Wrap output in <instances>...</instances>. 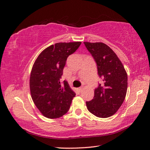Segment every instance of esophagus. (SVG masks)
I'll use <instances>...</instances> for the list:
<instances>
[{"mask_svg": "<svg viewBox=\"0 0 150 150\" xmlns=\"http://www.w3.org/2000/svg\"><path fill=\"white\" fill-rule=\"evenodd\" d=\"M78 91H79V92H81V91H83V86H81V87L78 88Z\"/></svg>", "mask_w": 150, "mask_h": 150, "instance_id": "1", "label": "esophagus"}]
</instances>
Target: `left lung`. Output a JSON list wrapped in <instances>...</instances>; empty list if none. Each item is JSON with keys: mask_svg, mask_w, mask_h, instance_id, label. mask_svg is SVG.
<instances>
[{"mask_svg": "<svg viewBox=\"0 0 150 150\" xmlns=\"http://www.w3.org/2000/svg\"><path fill=\"white\" fill-rule=\"evenodd\" d=\"M84 44L95 59L98 75L103 81L95 89L94 98L86 102V107L96 117H109L117 112L125 100L127 73L117 56L107 45L88 42Z\"/></svg>", "mask_w": 150, "mask_h": 150, "instance_id": "1", "label": "left lung"}]
</instances>
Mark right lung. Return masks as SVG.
Returning a JSON list of instances; mask_svg holds the SVG:
<instances>
[{"label": "right lung", "mask_w": 150, "mask_h": 150, "mask_svg": "<svg viewBox=\"0 0 150 150\" xmlns=\"http://www.w3.org/2000/svg\"><path fill=\"white\" fill-rule=\"evenodd\" d=\"M81 44L60 42L50 45L39 54L33 64L30 92L35 105L46 117L59 118L69 111L76 94L67 81L62 84L60 79L68 56Z\"/></svg>", "instance_id": "obj_1"}]
</instances>
